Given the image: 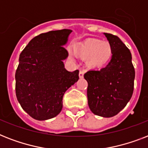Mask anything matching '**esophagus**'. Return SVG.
<instances>
[{
  "mask_svg": "<svg viewBox=\"0 0 148 148\" xmlns=\"http://www.w3.org/2000/svg\"><path fill=\"white\" fill-rule=\"evenodd\" d=\"M84 74V71H82V70H81V71H80V72H79V77H80V78H83Z\"/></svg>",
  "mask_w": 148,
  "mask_h": 148,
  "instance_id": "1",
  "label": "esophagus"
}]
</instances>
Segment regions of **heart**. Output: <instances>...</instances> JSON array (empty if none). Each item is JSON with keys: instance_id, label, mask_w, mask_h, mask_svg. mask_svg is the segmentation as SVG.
Returning a JSON list of instances; mask_svg holds the SVG:
<instances>
[{"instance_id": "heart-1", "label": "heart", "mask_w": 148, "mask_h": 148, "mask_svg": "<svg viewBox=\"0 0 148 148\" xmlns=\"http://www.w3.org/2000/svg\"><path fill=\"white\" fill-rule=\"evenodd\" d=\"M75 51L82 58H86L89 67H103L110 60L113 54L112 46L108 41L90 39L75 46Z\"/></svg>"}]
</instances>
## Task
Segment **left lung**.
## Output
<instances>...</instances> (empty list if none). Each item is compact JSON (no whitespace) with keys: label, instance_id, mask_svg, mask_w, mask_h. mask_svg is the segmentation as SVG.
<instances>
[{"label":"left lung","instance_id":"left-lung-1","mask_svg":"<svg viewBox=\"0 0 148 148\" xmlns=\"http://www.w3.org/2000/svg\"><path fill=\"white\" fill-rule=\"evenodd\" d=\"M112 46L113 54L108 64L101 70L84 74L88 81V102L95 114L114 117L124 109L134 91L135 71L130 50L117 36L103 34Z\"/></svg>","mask_w":148,"mask_h":148}]
</instances>
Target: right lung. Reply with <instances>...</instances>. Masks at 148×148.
Instances as JSON below:
<instances>
[{
  "label": "right lung",
  "mask_w": 148,
  "mask_h": 148,
  "mask_svg": "<svg viewBox=\"0 0 148 148\" xmlns=\"http://www.w3.org/2000/svg\"><path fill=\"white\" fill-rule=\"evenodd\" d=\"M71 30L51 31L36 36L20 54L15 74L16 96L34 119L45 121L61 111L65 91L79 79V71H67L63 60Z\"/></svg>",
  "instance_id": "add662e5"
}]
</instances>
